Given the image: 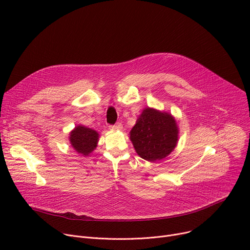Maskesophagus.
Instances as JSON below:
<instances>
[{
    "instance_id": "obj_1",
    "label": "esophagus",
    "mask_w": 250,
    "mask_h": 250,
    "mask_svg": "<svg viewBox=\"0 0 250 250\" xmlns=\"http://www.w3.org/2000/svg\"><path fill=\"white\" fill-rule=\"evenodd\" d=\"M110 128L112 130H122L123 129V125H122V123H117L113 125H110Z\"/></svg>"
}]
</instances>
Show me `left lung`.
<instances>
[{
	"label": "left lung",
	"instance_id": "1",
	"mask_svg": "<svg viewBox=\"0 0 250 250\" xmlns=\"http://www.w3.org/2000/svg\"><path fill=\"white\" fill-rule=\"evenodd\" d=\"M129 139L141 158L155 162L165 158L176 147L178 126L170 113L147 107L129 132Z\"/></svg>",
	"mask_w": 250,
	"mask_h": 250
}]
</instances>
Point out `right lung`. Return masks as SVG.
<instances>
[{"mask_svg": "<svg viewBox=\"0 0 250 250\" xmlns=\"http://www.w3.org/2000/svg\"><path fill=\"white\" fill-rule=\"evenodd\" d=\"M99 134L96 130L78 125L70 133V143L77 153L88 156L97 147Z\"/></svg>", "mask_w": 250, "mask_h": 250, "instance_id": "add662e5", "label": "right lung"}]
</instances>
